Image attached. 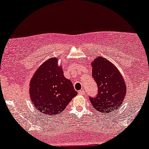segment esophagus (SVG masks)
Wrapping results in <instances>:
<instances>
[{"label": "esophagus", "instance_id": "34e87169", "mask_svg": "<svg viewBox=\"0 0 149 149\" xmlns=\"http://www.w3.org/2000/svg\"><path fill=\"white\" fill-rule=\"evenodd\" d=\"M78 94H80V95H84V94H85V91H84L83 89H82V90H80L79 92H78Z\"/></svg>", "mask_w": 149, "mask_h": 149}]
</instances>
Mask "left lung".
Segmentation results:
<instances>
[{
    "mask_svg": "<svg viewBox=\"0 0 149 149\" xmlns=\"http://www.w3.org/2000/svg\"><path fill=\"white\" fill-rule=\"evenodd\" d=\"M92 77L97 84L98 94L89 97L93 107L102 113L119 109L126 94V87L122 75L113 64L103 57L92 62Z\"/></svg>",
    "mask_w": 149,
    "mask_h": 149,
    "instance_id": "8db88e82",
    "label": "left lung"
}]
</instances>
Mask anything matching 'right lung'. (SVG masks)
I'll list each match as a JSON object with an SVG mask.
<instances>
[{"label":"right lung","instance_id":"add662e5","mask_svg":"<svg viewBox=\"0 0 149 149\" xmlns=\"http://www.w3.org/2000/svg\"><path fill=\"white\" fill-rule=\"evenodd\" d=\"M56 57L50 58L38 68L30 82L31 101L38 112L45 115L62 113L77 92L64 76Z\"/></svg>","mask_w":149,"mask_h":149}]
</instances>
